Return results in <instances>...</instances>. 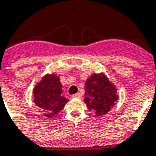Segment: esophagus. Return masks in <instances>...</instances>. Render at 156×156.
<instances>
[{"mask_svg":"<svg viewBox=\"0 0 156 156\" xmlns=\"http://www.w3.org/2000/svg\"><path fill=\"white\" fill-rule=\"evenodd\" d=\"M81 97V93L80 92H77V93L72 95V98H80Z\"/></svg>","mask_w":156,"mask_h":156,"instance_id":"esophagus-1","label":"esophagus"}]
</instances>
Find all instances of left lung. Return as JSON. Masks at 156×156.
<instances>
[{
	"label": "left lung",
	"instance_id": "8db88e82",
	"mask_svg": "<svg viewBox=\"0 0 156 156\" xmlns=\"http://www.w3.org/2000/svg\"><path fill=\"white\" fill-rule=\"evenodd\" d=\"M85 98L89 110L98 116L105 115L118 100L117 90L104 75H93L85 84Z\"/></svg>",
	"mask_w": 156,
	"mask_h": 156
}]
</instances>
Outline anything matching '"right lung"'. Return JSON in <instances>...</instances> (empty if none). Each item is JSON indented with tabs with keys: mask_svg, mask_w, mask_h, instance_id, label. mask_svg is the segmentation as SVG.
Returning <instances> with one entry per match:
<instances>
[{
	"mask_svg": "<svg viewBox=\"0 0 156 156\" xmlns=\"http://www.w3.org/2000/svg\"><path fill=\"white\" fill-rule=\"evenodd\" d=\"M62 85L55 75L45 76L34 90V102L44 112V115L51 118L61 111L68 99L62 97Z\"/></svg>",
	"mask_w": 156,
	"mask_h": 156,
	"instance_id": "add662e5",
	"label": "right lung"
}]
</instances>
